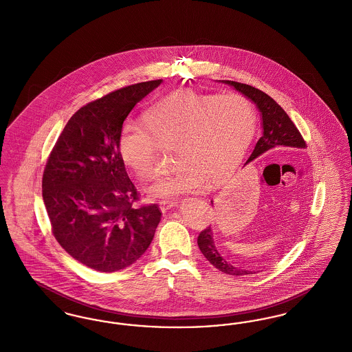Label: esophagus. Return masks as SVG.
Returning a JSON list of instances; mask_svg holds the SVG:
<instances>
[{"instance_id": "34e87169", "label": "esophagus", "mask_w": 352, "mask_h": 352, "mask_svg": "<svg viewBox=\"0 0 352 352\" xmlns=\"http://www.w3.org/2000/svg\"><path fill=\"white\" fill-rule=\"evenodd\" d=\"M177 206V201H160V208L162 211H168L170 208L175 207Z\"/></svg>"}]
</instances>
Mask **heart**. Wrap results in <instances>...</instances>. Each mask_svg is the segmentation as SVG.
<instances>
[{
	"label": "heart",
	"instance_id": "heart-1",
	"mask_svg": "<svg viewBox=\"0 0 352 352\" xmlns=\"http://www.w3.org/2000/svg\"><path fill=\"white\" fill-rule=\"evenodd\" d=\"M251 101L239 94H177L155 102L144 126L126 125L118 140L122 162L141 179L158 174L161 149H173V170L148 188L170 199L217 184L243 160L256 131Z\"/></svg>",
	"mask_w": 352,
	"mask_h": 352
}]
</instances>
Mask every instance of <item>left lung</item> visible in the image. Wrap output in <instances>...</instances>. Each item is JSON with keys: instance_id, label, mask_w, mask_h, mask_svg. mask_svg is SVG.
Returning <instances> with one entry per match:
<instances>
[{"instance_id": "8db88e82", "label": "left lung", "mask_w": 352, "mask_h": 352, "mask_svg": "<svg viewBox=\"0 0 352 352\" xmlns=\"http://www.w3.org/2000/svg\"><path fill=\"white\" fill-rule=\"evenodd\" d=\"M220 83L228 84L234 87L236 91L243 94L245 98L256 105L261 116V125H263V135L257 141L254 149L252 151L250 158L247 160L245 165L250 164L254 158L261 155L263 153L270 151L277 146H285L292 149H305L306 142L303 141L301 133L293 124V121L286 115L284 109L273 100L265 92L248 85V84L237 83L231 80H219ZM198 245L203 256L220 272L231 274V276H243V274H252V272H247L243 269L234 268L223 256L219 253L218 248L214 243V234L211 227H207L201 231L198 236Z\"/></svg>"}]
</instances>
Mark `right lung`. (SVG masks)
<instances>
[{"instance_id":"right-lung-1","label":"right lung","mask_w":352,"mask_h":352,"mask_svg":"<svg viewBox=\"0 0 352 352\" xmlns=\"http://www.w3.org/2000/svg\"><path fill=\"white\" fill-rule=\"evenodd\" d=\"M161 83L128 85L82 107L47 160L42 195L52 234L88 268H128L149 248L161 220L157 204L134 207L138 192L118 151L125 118Z\"/></svg>"}]
</instances>
